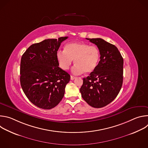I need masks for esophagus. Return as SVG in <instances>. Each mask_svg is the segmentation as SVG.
<instances>
[{"instance_id": "34e87169", "label": "esophagus", "mask_w": 148, "mask_h": 148, "mask_svg": "<svg viewBox=\"0 0 148 148\" xmlns=\"http://www.w3.org/2000/svg\"><path fill=\"white\" fill-rule=\"evenodd\" d=\"M75 78H76V77H74V76H71V80H74Z\"/></svg>"}]
</instances>
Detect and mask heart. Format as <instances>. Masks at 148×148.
Masks as SVG:
<instances>
[{"instance_id":"heart-1","label":"heart","mask_w":148,"mask_h":148,"mask_svg":"<svg viewBox=\"0 0 148 148\" xmlns=\"http://www.w3.org/2000/svg\"><path fill=\"white\" fill-rule=\"evenodd\" d=\"M56 56L58 64L62 70H68L74 60L76 64L72 69L73 74H80L84 71L89 74L96 69L100 53L97 46L75 42L67 44L64 50L58 51Z\"/></svg>"}]
</instances>
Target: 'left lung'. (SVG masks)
I'll use <instances>...</instances> for the list:
<instances>
[{"mask_svg": "<svg viewBox=\"0 0 148 148\" xmlns=\"http://www.w3.org/2000/svg\"><path fill=\"white\" fill-rule=\"evenodd\" d=\"M86 39L98 47L101 56L96 69L83 78L80 92L90 106L102 108L111 103L121 89L123 60L114 45L100 38Z\"/></svg>", "mask_w": 148, "mask_h": 148, "instance_id": "1", "label": "left lung"}]
</instances>
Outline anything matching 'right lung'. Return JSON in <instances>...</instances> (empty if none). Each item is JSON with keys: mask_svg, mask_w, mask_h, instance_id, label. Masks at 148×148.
<instances>
[{"mask_svg": "<svg viewBox=\"0 0 148 148\" xmlns=\"http://www.w3.org/2000/svg\"><path fill=\"white\" fill-rule=\"evenodd\" d=\"M67 38L46 39L33 44L21 58V87L29 101L38 108H53L64 95L70 75L58 67L56 54Z\"/></svg>", "mask_w": 148, "mask_h": 148, "instance_id": "right-lung-1", "label": "right lung"}]
</instances>
